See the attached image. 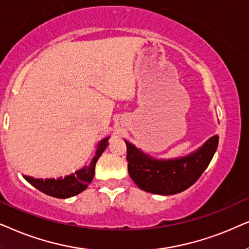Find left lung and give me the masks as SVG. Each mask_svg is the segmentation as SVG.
<instances>
[{"mask_svg":"<svg viewBox=\"0 0 249 249\" xmlns=\"http://www.w3.org/2000/svg\"><path fill=\"white\" fill-rule=\"evenodd\" d=\"M127 170L134 183L156 195H175L196 182L216 151L218 135H213L190 154L172 159H158L125 140Z\"/></svg>","mask_w":249,"mask_h":249,"instance_id":"left-lung-1","label":"left lung"}]
</instances>
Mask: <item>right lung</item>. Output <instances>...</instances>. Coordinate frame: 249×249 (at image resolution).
I'll list each match as a JSON object with an SVG mask.
<instances>
[{
	"instance_id": "add662e5",
	"label": "right lung",
	"mask_w": 249,
	"mask_h": 249,
	"mask_svg": "<svg viewBox=\"0 0 249 249\" xmlns=\"http://www.w3.org/2000/svg\"><path fill=\"white\" fill-rule=\"evenodd\" d=\"M110 137H107L99 142L95 150L94 157L92 158V161L89 166L82 167L81 170H77L75 173H71L66 177H60L57 178H35L28 175H22L26 181H28L33 187L38 189L39 191L44 192L48 196L54 198H71L76 195L81 194L84 191L88 185L91 183L94 177V168L98 159L102 155V152L106 150L108 145V140Z\"/></svg>"
}]
</instances>
